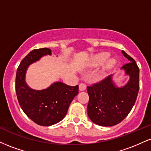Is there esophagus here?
Segmentation results:
<instances>
[{
    "mask_svg": "<svg viewBox=\"0 0 151 151\" xmlns=\"http://www.w3.org/2000/svg\"><path fill=\"white\" fill-rule=\"evenodd\" d=\"M79 91H84L86 88V85L84 83H81L79 86Z\"/></svg>",
    "mask_w": 151,
    "mask_h": 151,
    "instance_id": "1",
    "label": "esophagus"
}]
</instances>
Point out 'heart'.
<instances>
[{"label": "heart", "instance_id": "1", "mask_svg": "<svg viewBox=\"0 0 151 151\" xmlns=\"http://www.w3.org/2000/svg\"><path fill=\"white\" fill-rule=\"evenodd\" d=\"M110 57V54L108 52H101V53L97 54V55L94 56V57L92 58L90 62V66L91 67H98L101 64H103L104 62L108 58ZM115 64V60L114 59H110L107 61V63H105L104 67L103 68V72H105V71L110 70L111 69L112 67L114 66Z\"/></svg>", "mask_w": 151, "mask_h": 151}]
</instances>
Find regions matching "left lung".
Listing matches in <instances>:
<instances>
[{"label": "left lung", "instance_id": "left-lung-1", "mask_svg": "<svg viewBox=\"0 0 151 151\" xmlns=\"http://www.w3.org/2000/svg\"><path fill=\"white\" fill-rule=\"evenodd\" d=\"M129 63L122 67L130 77L124 86H116L109 75L99 82L87 87L89 96L87 112L95 124L111 127L119 124L129 113L137 100L139 90V68L136 61L122 51Z\"/></svg>", "mask_w": 151, "mask_h": 151}]
</instances>
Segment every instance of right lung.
Returning a JSON list of instances; mask_svg holds the SVG:
<instances>
[{"label": "right lung", "instance_id": "right-lung-1", "mask_svg": "<svg viewBox=\"0 0 151 151\" xmlns=\"http://www.w3.org/2000/svg\"><path fill=\"white\" fill-rule=\"evenodd\" d=\"M51 55L48 48L35 49L21 61L16 74L15 90L21 108L36 124L50 126L61 121L68 112L69 106L79 93V86H71L60 81L43 90H34L25 81L28 67L43 56Z\"/></svg>", "mask_w": 151, "mask_h": 151}]
</instances>
